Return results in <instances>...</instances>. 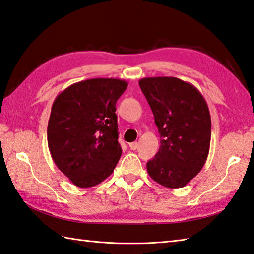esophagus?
Segmentation results:
<instances>
[{
    "label": "esophagus",
    "mask_w": 254,
    "mask_h": 254,
    "mask_svg": "<svg viewBox=\"0 0 254 254\" xmlns=\"http://www.w3.org/2000/svg\"><path fill=\"white\" fill-rule=\"evenodd\" d=\"M128 146H130V148H131L132 150H135V149L138 147V143H137V142L130 143V144H128Z\"/></svg>",
    "instance_id": "1"
}]
</instances>
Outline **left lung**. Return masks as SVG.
I'll return each instance as SVG.
<instances>
[{
    "mask_svg": "<svg viewBox=\"0 0 254 254\" xmlns=\"http://www.w3.org/2000/svg\"><path fill=\"white\" fill-rule=\"evenodd\" d=\"M160 134L158 153L146 167L166 188H183L202 170L210 144V115L198 89L177 77L139 79Z\"/></svg>",
    "mask_w": 254,
    "mask_h": 254,
    "instance_id": "obj_1",
    "label": "left lung"
}]
</instances>
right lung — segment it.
Masks as SVG:
<instances>
[{"instance_id":"obj_1","label":"right lung","mask_w":254,"mask_h":254,"mask_svg":"<svg viewBox=\"0 0 254 254\" xmlns=\"http://www.w3.org/2000/svg\"><path fill=\"white\" fill-rule=\"evenodd\" d=\"M127 87L119 78L86 79L53 102L48 146L58 168L78 188L99 185L121 157L116 104Z\"/></svg>"}]
</instances>
